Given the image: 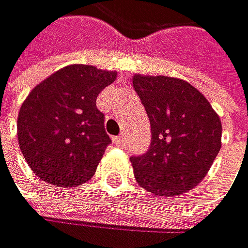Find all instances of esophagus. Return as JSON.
Returning a JSON list of instances; mask_svg holds the SVG:
<instances>
[{
    "instance_id": "esophagus-1",
    "label": "esophagus",
    "mask_w": 248,
    "mask_h": 248,
    "mask_svg": "<svg viewBox=\"0 0 248 248\" xmlns=\"http://www.w3.org/2000/svg\"><path fill=\"white\" fill-rule=\"evenodd\" d=\"M114 143H116L117 146H123V145H125V136L120 134L117 137H114Z\"/></svg>"
}]
</instances>
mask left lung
Listing matches in <instances>:
<instances>
[{
    "label": "left lung",
    "instance_id": "1",
    "mask_svg": "<svg viewBox=\"0 0 248 248\" xmlns=\"http://www.w3.org/2000/svg\"><path fill=\"white\" fill-rule=\"evenodd\" d=\"M151 123V145L131 157L137 183L155 195H180L206 177L221 149V120L190 83L166 76L132 79Z\"/></svg>",
    "mask_w": 248,
    "mask_h": 248
}]
</instances>
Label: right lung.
Here are the masks:
<instances>
[{"label":"right lung","mask_w":248,"mask_h":248,"mask_svg":"<svg viewBox=\"0 0 248 248\" xmlns=\"http://www.w3.org/2000/svg\"><path fill=\"white\" fill-rule=\"evenodd\" d=\"M114 79L116 71L79 63L53 73L31 90L19 109L18 140L34 175L61 187L94 175L111 143L96 100Z\"/></svg>","instance_id":"1"}]
</instances>
